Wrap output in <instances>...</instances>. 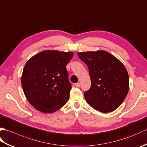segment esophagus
I'll return each instance as SVG.
<instances>
[{
	"label": "esophagus",
	"instance_id": "obj_1",
	"mask_svg": "<svg viewBox=\"0 0 147 147\" xmlns=\"http://www.w3.org/2000/svg\"><path fill=\"white\" fill-rule=\"evenodd\" d=\"M75 86L76 87H80V83H77L75 84Z\"/></svg>",
	"mask_w": 147,
	"mask_h": 147
}]
</instances>
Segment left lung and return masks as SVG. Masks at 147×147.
Masks as SVG:
<instances>
[{"label": "left lung", "mask_w": 147, "mask_h": 147, "mask_svg": "<svg viewBox=\"0 0 147 147\" xmlns=\"http://www.w3.org/2000/svg\"><path fill=\"white\" fill-rule=\"evenodd\" d=\"M87 65L91 87L84 93L87 103L96 111L107 113L115 111L128 93L129 76L123 63L104 51L78 52Z\"/></svg>", "instance_id": "left-lung-1"}]
</instances>
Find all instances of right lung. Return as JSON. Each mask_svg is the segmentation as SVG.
Here are the masks:
<instances>
[{
  "label": "right lung",
  "instance_id": "right-lung-1",
  "mask_svg": "<svg viewBox=\"0 0 147 147\" xmlns=\"http://www.w3.org/2000/svg\"><path fill=\"white\" fill-rule=\"evenodd\" d=\"M72 52L44 51L30 58L24 65L21 85L30 104L43 113H53L69 100L71 85L66 65Z\"/></svg>",
  "mask_w": 147,
  "mask_h": 147
}]
</instances>
